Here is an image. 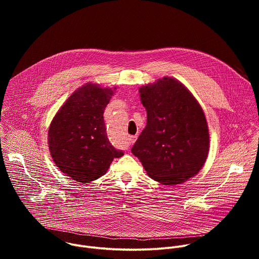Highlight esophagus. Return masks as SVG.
<instances>
[{"label":"esophagus","mask_w":259,"mask_h":259,"mask_svg":"<svg viewBox=\"0 0 259 259\" xmlns=\"http://www.w3.org/2000/svg\"><path fill=\"white\" fill-rule=\"evenodd\" d=\"M136 139H137V136H136V135H135V136H130V137H129V141H130V143L135 142V141H136Z\"/></svg>","instance_id":"esophagus-1"}]
</instances>
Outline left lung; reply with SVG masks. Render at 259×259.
<instances>
[{
  "mask_svg": "<svg viewBox=\"0 0 259 259\" xmlns=\"http://www.w3.org/2000/svg\"><path fill=\"white\" fill-rule=\"evenodd\" d=\"M146 126L132 147L147 175L174 186L194 177L209 152V130L203 109L178 80L164 77L139 88Z\"/></svg>",
  "mask_w": 259,
  "mask_h": 259,
  "instance_id": "1",
  "label": "left lung"
}]
</instances>
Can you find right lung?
Wrapping results in <instances>:
<instances>
[{
  "label": "right lung",
  "mask_w": 259,
  "mask_h": 259,
  "mask_svg": "<svg viewBox=\"0 0 259 259\" xmlns=\"http://www.w3.org/2000/svg\"><path fill=\"white\" fill-rule=\"evenodd\" d=\"M92 82L73 92L59 108L48 131L53 162L66 176L82 183L104 175L124 153L109 142L103 120L105 106L115 94Z\"/></svg>",
  "instance_id": "obj_1"
}]
</instances>
